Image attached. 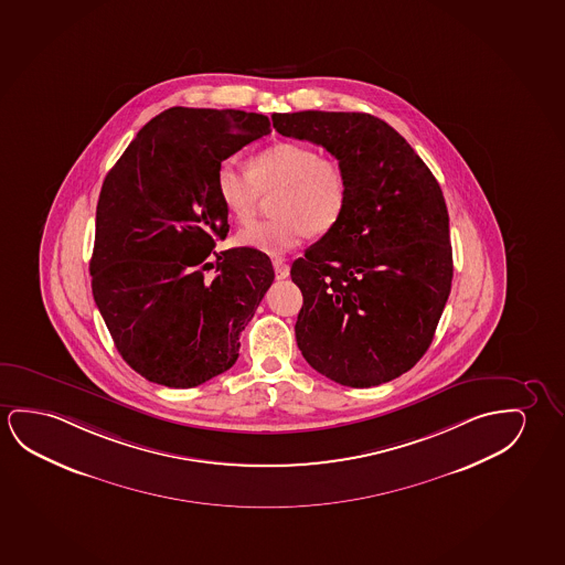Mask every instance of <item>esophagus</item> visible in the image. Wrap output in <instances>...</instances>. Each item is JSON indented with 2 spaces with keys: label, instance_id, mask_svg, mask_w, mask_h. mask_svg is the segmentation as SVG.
Wrapping results in <instances>:
<instances>
[{
  "label": "esophagus",
  "instance_id": "esophagus-1",
  "mask_svg": "<svg viewBox=\"0 0 565 565\" xmlns=\"http://www.w3.org/2000/svg\"><path fill=\"white\" fill-rule=\"evenodd\" d=\"M274 264V271H276V278L286 279L289 276V266H287V262L281 260V258H276V260L271 262Z\"/></svg>",
  "mask_w": 565,
  "mask_h": 565
}]
</instances>
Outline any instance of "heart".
<instances>
[{
    "mask_svg": "<svg viewBox=\"0 0 565 565\" xmlns=\"http://www.w3.org/2000/svg\"><path fill=\"white\" fill-rule=\"evenodd\" d=\"M215 190L231 217L248 225L262 196L274 198L276 220L254 223L237 235L238 245L264 254H284L312 233L332 230L348 202V177L334 157L299 141H279L250 159L243 169L225 159L215 172Z\"/></svg>",
    "mask_w": 565,
    "mask_h": 565,
    "instance_id": "b5f03b06",
    "label": "heart"
}]
</instances>
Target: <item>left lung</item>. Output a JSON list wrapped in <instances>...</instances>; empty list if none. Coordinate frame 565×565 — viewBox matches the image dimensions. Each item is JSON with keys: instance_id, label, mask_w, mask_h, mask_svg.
Returning a JSON list of instances; mask_svg holds the SVG:
<instances>
[{"instance_id": "left-lung-1", "label": "left lung", "mask_w": 565, "mask_h": 565, "mask_svg": "<svg viewBox=\"0 0 565 565\" xmlns=\"http://www.w3.org/2000/svg\"><path fill=\"white\" fill-rule=\"evenodd\" d=\"M287 138L344 167V213L291 266L303 294L297 345L320 375L383 385L422 360L449 299V213L441 186L408 141L376 116L303 110L271 116Z\"/></svg>"}]
</instances>
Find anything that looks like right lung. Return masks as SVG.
<instances>
[{"mask_svg":"<svg viewBox=\"0 0 565 565\" xmlns=\"http://www.w3.org/2000/svg\"><path fill=\"white\" fill-rule=\"evenodd\" d=\"M266 134L268 116L172 107L138 131L103 182L93 297L122 360L151 383L192 388L237 361L274 268L248 246L206 260L230 231L215 172ZM210 267L216 276L205 279Z\"/></svg>","mask_w":565,"mask_h":565,"instance_id":"add662e5","label":"right lung"}]
</instances>
